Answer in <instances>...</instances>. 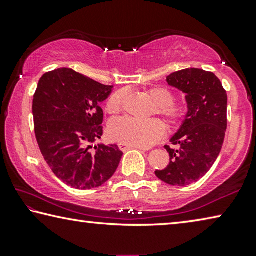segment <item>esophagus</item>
Listing matches in <instances>:
<instances>
[{"label": "esophagus", "instance_id": "34e87169", "mask_svg": "<svg viewBox=\"0 0 256 256\" xmlns=\"http://www.w3.org/2000/svg\"><path fill=\"white\" fill-rule=\"evenodd\" d=\"M118 147H120V150L122 152H126L128 150H131V148H136V150H148L147 148H142V147H136V146H130V144H122V142L118 144Z\"/></svg>", "mask_w": 256, "mask_h": 256}]
</instances>
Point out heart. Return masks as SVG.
Returning a JSON list of instances; mask_svg holds the SVG:
<instances>
[{
  "mask_svg": "<svg viewBox=\"0 0 256 256\" xmlns=\"http://www.w3.org/2000/svg\"><path fill=\"white\" fill-rule=\"evenodd\" d=\"M148 95L155 102V112L164 117L171 125H176L184 120L186 108L174 104V95L166 87H154L148 90ZM126 92L120 90L114 93L106 102L109 112H117L124 104ZM166 125L160 120H138L124 116L115 118L109 125L110 138L130 146L148 148L160 142L166 136Z\"/></svg>",
  "mask_w": 256,
  "mask_h": 256,
  "instance_id": "1",
  "label": "heart"
}]
</instances>
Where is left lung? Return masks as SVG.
<instances>
[{"label":"left lung","mask_w":256,"mask_h":256,"mask_svg":"<svg viewBox=\"0 0 256 256\" xmlns=\"http://www.w3.org/2000/svg\"><path fill=\"white\" fill-rule=\"evenodd\" d=\"M166 82L186 94L188 112L170 140L178 150L164 146L170 163L155 174L169 185L185 186L204 177L218 158L228 126V95L220 80L202 68L174 72Z\"/></svg>","instance_id":"left-lung-1"}]
</instances>
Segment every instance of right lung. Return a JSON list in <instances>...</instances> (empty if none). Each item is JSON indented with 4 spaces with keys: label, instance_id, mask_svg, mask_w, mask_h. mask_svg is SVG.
Here are the masks:
<instances>
[{
    "label": "right lung",
    "instance_id": "add662e5",
    "mask_svg": "<svg viewBox=\"0 0 256 256\" xmlns=\"http://www.w3.org/2000/svg\"><path fill=\"white\" fill-rule=\"evenodd\" d=\"M112 90L68 68L47 72L38 84L32 106L38 144L55 176L71 188H98L120 164L117 144L90 146L104 133L100 104Z\"/></svg>",
    "mask_w": 256,
    "mask_h": 256
}]
</instances>
